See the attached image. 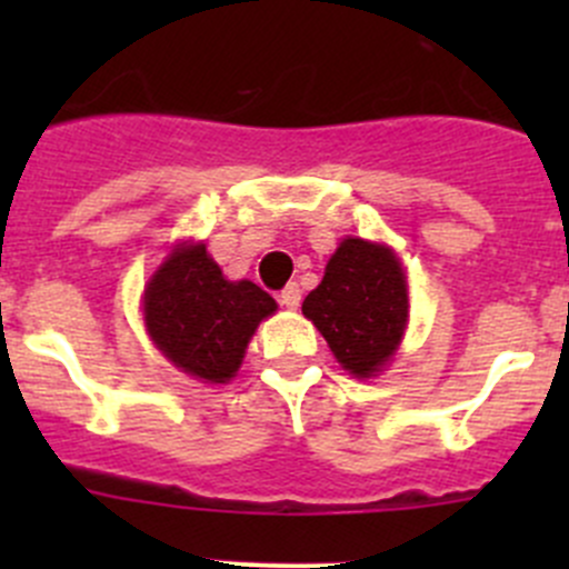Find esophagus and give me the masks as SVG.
I'll use <instances>...</instances> for the list:
<instances>
[{"label":"esophagus","instance_id":"1","mask_svg":"<svg viewBox=\"0 0 569 569\" xmlns=\"http://www.w3.org/2000/svg\"><path fill=\"white\" fill-rule=\"evenodd\" d=\"M300 300H302V291H300V286H297V283H289L278 295V302L283 308H289V311H297V308H300Z\"/></svg>","mask_w":569,"mask_h":569}]
</instances>
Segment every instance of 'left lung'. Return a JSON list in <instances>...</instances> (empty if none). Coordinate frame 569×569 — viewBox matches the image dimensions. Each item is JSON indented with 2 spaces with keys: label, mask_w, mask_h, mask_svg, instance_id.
<instances>
[{
  "label": "left lung",
  "mask_w": 569,
  "mask_h": 569,
  "mask_svg": "<svg viewBox=\"0 0 569 569\" xmlns=\"http://www.w3.org/2000/svg\"><path fill=\"white\" fill-rule=\"evenodd\" d=\"M338 363L375 377L391 363L407 327V278L396 252L366 239H343L325 278L302 302Z\"/></svg>",
  "instance_id": "obj_1"
}]
</instances>
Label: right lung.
Here are the masks:
<instances>
[{"label": "right lung", "mask_w": 569, "mask_h": 569, "mask_svg": "<svg viewBox=\"0 0 569 569\" xmlns=\"http://www.w3.org/2000/svg\"><path fill=\"white\" fill-rule=\"evenodd\" d=\"M278 302L250 280H226L206 244H176L148 280L142 313L151 341L183 375L228 382L239 371L258 321Z\"/></svg>", "instance_id": "obj_1"}]
</instances>
